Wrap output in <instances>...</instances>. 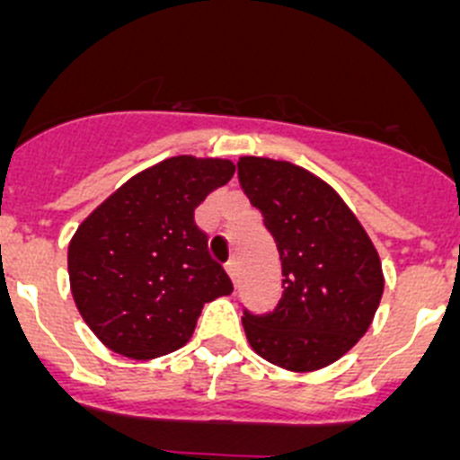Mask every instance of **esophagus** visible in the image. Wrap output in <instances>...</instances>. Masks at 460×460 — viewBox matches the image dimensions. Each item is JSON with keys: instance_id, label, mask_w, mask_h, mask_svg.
Instances as JSON below:
<instances>
[{"instance_id": "1", "label": "esophagus", "mask_w": 460, "mask_h": 460, "mask_svg": "<svg viewBox=\"0 0 460 460\" xmlns=\"http://www.w3.org/2000/svg\"><path fill=\"white\" fill-rule=\"evenodd\" d=\"M225 268H226V272H229V277H231V279L235 281V277H238V261H235V259H231L229 263H226Z\"/></svg>"}]
</instances>
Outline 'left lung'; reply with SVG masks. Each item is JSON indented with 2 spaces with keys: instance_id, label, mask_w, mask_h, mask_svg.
Instances as JSON below:
<instances>
[{
  "instance_id": "obj_1",
  "label": "left lung",
  "mask_w": 460,
  "mask_h": 460,
  "mask_svg": "<svg viewBox=\"0 0 460 460\" xmlns=\"http://www.w3.org/2000/svg\"><path fill=\"white\" fill-rule=\"evenodd\" d=\"M238 176L275 238L284 287L275 312L243 316L247 341L281 369H323L374 321L385 288L378 250L337 190L305 167L243 155Z\"/></svg>"
}]
</instances>
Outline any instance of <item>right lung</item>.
<instances>
[{
  "mask_svg": "<svg viewBox=\"0 0 460 460\" xmlns=\"http://www.w3.org/2000/svg\"><path fill=\"white\" fill-rule=\"evenodd\" d=\"M225 158L173 155L86 215L68 243L75 307L107 349L153 359L190 341L206 302L234 291L194 225V208L229 183Z\"/></svg>",
  "mask_w": 460,
  "mask_h": 460,
  "instance_id": "1",
  "label": "right lung"
}]
</instances>
